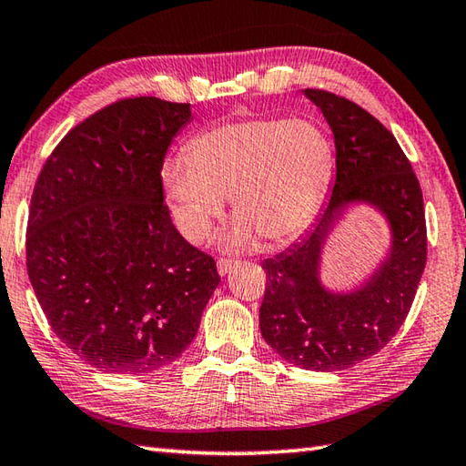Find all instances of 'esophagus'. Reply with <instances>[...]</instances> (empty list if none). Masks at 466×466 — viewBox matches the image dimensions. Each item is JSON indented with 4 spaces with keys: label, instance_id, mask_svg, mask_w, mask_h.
<instances>
[{
    "label": "esophagus",
    "instance_id": "1",
    "mask_svg": "<svg viewBox=\"0 0 466 466\" xmlns=\"http://www.w3.org/2000/svg\"><path fill=\"white\" fill-rule=\"evenodd\" d=\"M232 268H236V260H218V272H220V277H226Z\"/></svg>",
    "mask_w": 466,
    "mask_h": 466
}]
</instances>
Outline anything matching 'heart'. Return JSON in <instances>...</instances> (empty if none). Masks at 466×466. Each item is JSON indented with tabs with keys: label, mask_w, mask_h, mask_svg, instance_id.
Returning a JSON list of instances; mask_svg holds the SVG:
<instances>
[{
	"label": "heart",
	"mask_w": 466,
	"mask_h": 466,
	"mask_svg": "<svg viewBox=\"0 0 466 466\" xmlns=\"http://www.w3.org/2000/svg\"><path fill=\"white\" fill-rule=\"evenodd\" d=\"M333 145L309 118L248 116L199 133L187 155L161 167L179 232L202 240L232 198L238 218L218 238L226 252L260 236L279 244L313 222L333 176Z\"/></svg>",
	"instance_id": "heart-1"
}]
</instances>
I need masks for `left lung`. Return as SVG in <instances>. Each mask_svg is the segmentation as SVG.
<instances>
[{"instance_id":"1","label":"left lung","mask_w":466,"mask_h":466,"mask_svg":"<svg viewBox=\"0 0 466 466\" xmlns=\"http://www.w3.org/2000/svg\"><path fill=\"white\" fill-rule=\"evenodd\" d=\"M335 141V184L313 226L279 257L262 262L267 290L260 333L282 360L311 371H339L371 358L398 333L426 264L422 189L396 137L351 100L305 88ZM355 205L389 226L387 257L353 289L322 280L324 244Z\"/></svg>"}]
</instances>
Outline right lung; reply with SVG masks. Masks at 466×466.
<instances>
[{
    "instance_id": "1",
    "label": "right lung",
    "mask_w": 466,
    "mask_h": 466,
    "mask_svg": "<svg viewBox=\"0 0 466 466\" xmlns=\"http://www.w3.org/2000/svg\"><path fill=\"white\" fill-rule=\"evenodd\" d=\"M191 105L139 96L75 127L35 184L25 264L58 339L105 373L176 361L220 285L163 204L161 167Z\"/></svg>"
}]
</instances>
